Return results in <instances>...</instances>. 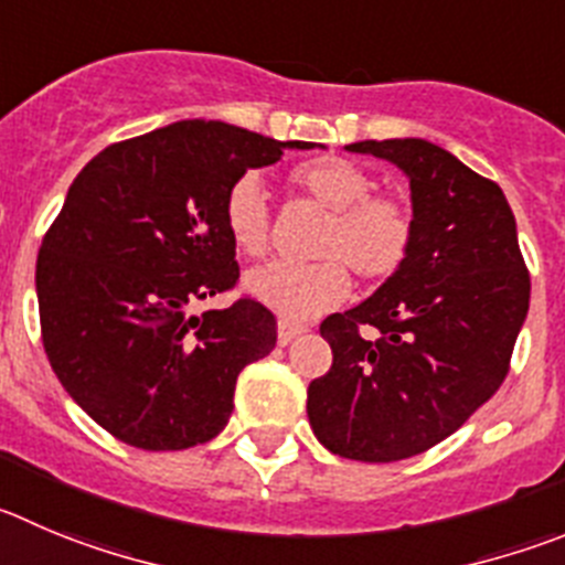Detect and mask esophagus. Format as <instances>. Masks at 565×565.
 I'll list each match as a JSON object with an SVG mask.
<instances>
[{"label": "esophagus", "mask_w": 565, "mask_h": 565, "mask_svg": "<svg viewBox=\"0 0 565 565\" xmlns=\"http://www.w3.org/2000/svg\"><path fill=\"white\" fill-rule=\"evenodd\" d=\"M303 331H307V326L281 320V323H278V342H281V345H289V342H292L298 334H303Z\"/></svg>", "instance_id": "1"}]
</instances>
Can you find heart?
I'll return each instance as SVG.
<instances>
[{
	"label": "heart",
	"instance_id": "b5f03b06",
	"mask_svg": "<svg viewBox=\"0 0 565 565\" xmlns=\"http://www.w3.org/2000/svg\"><path fill=\"white\" fill-rule=\"evenodd\" d=\"M289 186L329 209L307 265L276 262L250 273L247 292L289 323L320 318L351 295V271L379 284L407 265L415 245V214L402 198L373 192L371 172L340 156H320L289 170ZM228 239L247 258L270 250L273 220L265 183L256 172H242L223 200Z\"/></svg>",
	"mask_w": 565,
	"mask_h": 565
}]
</instances>
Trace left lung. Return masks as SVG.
Returning <instances> with one entry per match:
<instances>
[{"label": "left lung", "mask_w": 565, "mask_h": 565, "mask_svg": "<svg viewBox=\"0 0 565 565\" xmlns=\"http://www.w3.org/2000/svg\"><path fill=\"white\" fill-rule=\"evenodd\" d=\"M348 150L407 172L415 245L371 298L320 323L334 360L309 384L307 413L334 455L395 462L446 440L502 387L530 309V273L499 183L424 139Z\"/></svg>", "instance_id": "8db88e82"}]
</instances>
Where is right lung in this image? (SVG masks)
Returning <instances> with one entry per match:
<instances>
[{"instance_id":"obj_1","label":"right lung","mask_w":565,"mask_h":565,"mask_svg":"<svg viewBox=\"0 0 565 565\" xmlns=\"http://www.w3.org/2000/svg\"><path fill=\"white\" fill-rule=\"evenodd\" d=\"M284 147L315 141L183 119L105 147L68 186L35 265L41 340L63 390L116 440L145 451L211 440L242 367L276 348V318L250 295L186 307L236 287L225 192Z\"/></svg>"}]
</instances>
